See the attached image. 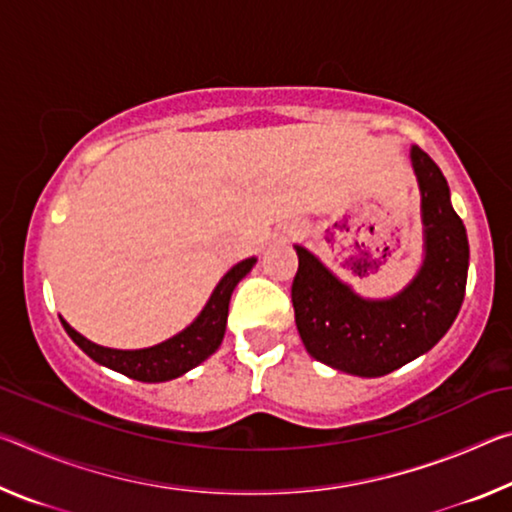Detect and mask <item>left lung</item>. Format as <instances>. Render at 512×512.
Wrapping results in <instances>:
<instances>
[{"instance_id": "1", "label": "left lung", "mask_w": 512, "mask_h": 512, "mask_svg": "<svg viewBox=\"0 0 512 512\" xmlns=\"http://www.w3.org/2000/svg\"><path fill=\"white\" fill-rule=\"evenodd\" d=\"M409 155L420 187L422 264L402 291L363 298L311 250L293 246L298 273L291 300L300 339L316 361L348 375L381 377L427 354L452 327L465 298V225L438 164L418 146Z\"/></svg>"}]
</instances>
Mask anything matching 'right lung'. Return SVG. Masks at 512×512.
Listing matches in <instances>:
<instances>
[{
	"label": "right lung",
	"mask_w": 512,
	"mask_h": 512,
	"mask_svg": "<svg viewBox=\"0 0 512 512\" xmlns=\"http://www.w3.org/2000/svg\"><path fill=\"white\" fill-rule=\"evenodd\" d=\"M255 264L257 257H248L244 262L232 266L214 287L212 296L207 298L205 307L201 309V314H198L185 329L173 334L171 339L158 345H151V348H106V345L85 339V336L76 332L63 316H60V323H63L69 339L79 345L92 361L101 363V366L121 372V375L137 381H149V384L171 381L176 377H183L185 372L196 368L198 363H203L205 359H210L212 354L219 350L225 334V325H228V307L232 291H235L237 284L253 271Z\"/></svg>",
	"instance_id": "1"
}]
</instances>
